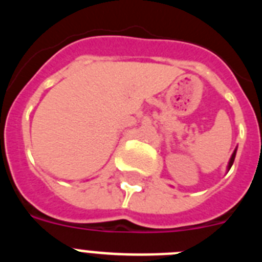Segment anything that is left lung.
<instances>
[{
    "instance_id": "8db88e82",
    "label": "left lung",
    "mask_w": 262,
    "mask_h": 262,
    "mask_svg": "<svg viewBox=\"0 0 262 262\" xmlns=\"http://www.w3.org/2000/svg\"><path fill=\"white\" fill-rule=\"evenodd\" d=\"M236 151H237V147H236V149H235V151H233V154H232V156H231V159H230V161H228V166H227V170H230V169H231V166H232V164H233V161H235V156H236Z\"/></svg>"
}]
</instances>
